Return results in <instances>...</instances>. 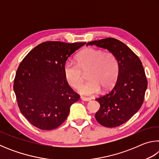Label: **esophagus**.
Returning <instances> with one entry per match:
<instances>
[{
  "mask_svg": "<svg viewBox=\"0 0 159 159\" xmlns=\"http://www.w3.org/2000/svg\"><path fill=\"white\" fill-rule=\"evenodd\" d=\"M80 99H82L83 101H85V102H89L91 100L90 98H85V97H81Z\"/></svg>",
  "mask_w": 159,
  "mask_h": 159,
  "instance_id": "obj_1",
  "label": "esophagus"
}]
</instances>
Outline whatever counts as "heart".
Masks as SVG:
<instances>
[{
    "label": "heart",
    "instance_id": "obj_1",
    "mask_svg": "<svg viewBox=\"0 0 159 159\" xmlns=\"http://www.w3.org/2000/svg\"><path fill=\"white\" fill-rule=\"evenodd\" d=\"M77 64L66 61L64 65V74L69 84L77 88L83 80V73L88 71L89 80L78 88L82 95L91 96L98 93L100 88H111L116 80L118 74L117 58L111 52L88 48L76 56Z\"/></svg>",
    "mask_w": 159,
    "mask_h": 159
}]
</instances>
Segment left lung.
I'll list each match as a JSON object with an SVG mask.
<instances>
[{
	"label": "left lung",
	"mask_w": 159,
	"mask_h": 159,
	"mask_svg": "<svg viewBox=\"0 0 159 159\" xmlns=\"http://www.w3.org/2000/svg\"><path fill=\"white\" fill-rule=\"evenodd\" d=\"M112 52L119 69L117 80L111 91L95 99L100 107L95 114L99 124L107 128L122 125L138 111L143 103L147 80L142 61L121 41L113 38L89 42Z\"/></svg>",
	"instance_id": "8db88e82"
}]
</instances>
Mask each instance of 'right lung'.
Masks as SVG:
<instances>
[{"label": "right lung", "mask_w": 159, "mask_h": 159, "mask_svg": "<svg viewBox=\"0 0 159 159\" xmlns=\"http://www.w3.org/2000/svg\"><path fill=\"white\" fill-rule=\"evenodd\" d=\"M85 43H42L20 63L13 88L21 113L35 127L43 130L57 128L79 99L65 79L64 65Z\"/></svg>", "instance_id": "right-lung-1"}]
</instances>
